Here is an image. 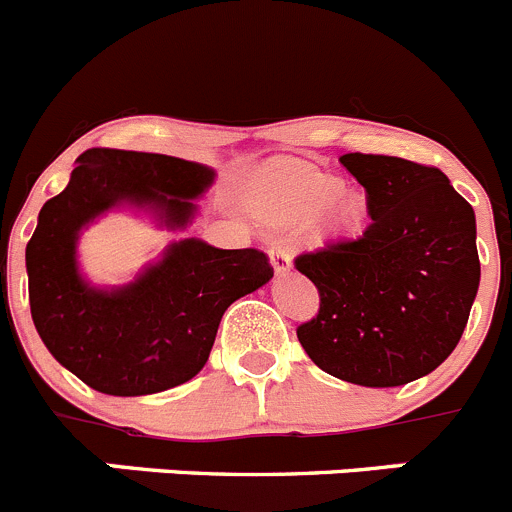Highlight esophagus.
<instances>
[{
	"mask_svg": "<svg viewBox=\"0 0 512 512\" xmlns=\"http://www.w3.org/2000/svg\"><path fill=\"white\" fill-rule=\"evenodd\" d=\"M270 262L278 275H285V272H290V267H293V255H290L288 247H283L280 242H272Z\"/></svg>",
	"mask_w": 512,
	"mask_h": 512,
	"instance_id": "1",
	"label": "esophagus"
}]
</instances>
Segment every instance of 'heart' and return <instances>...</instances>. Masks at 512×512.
Wrapping results in <instances>:
<instances>
[{
  "label": "heart",
  "instance_id": "heart-1",
  "mask_svg": "<svg viewBox=\"0 0 512 512\" xmlns=\"http://www.w3.org/2000/svg\"><path fill=\"white\" fill-rule=\"evenodd\" d=\"M250 204L270 222L293 224L315 217L318 229L343 237L364 229L369 197L361 189L341 186L331 174L300 161H272L250 186Z\"/></svg>",
  "mask_w": 512,
  "mask_h": 512
}]
</instances>
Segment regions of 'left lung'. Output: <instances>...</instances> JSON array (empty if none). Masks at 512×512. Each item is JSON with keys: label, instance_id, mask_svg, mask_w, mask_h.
<instances>
[{"label": "left lung", "instance_id": "left-lung-1", "mask_svg": "<svg viewBox=\"0 0 512 512\" xmlns=\"http://www.w3.org/2000/svg\"><path fill=\"white\" fill-rule=\"evenodd\" d=\"M371 224L295 257L321 308L298 326L318 369L358 386L409 384L455 351L480 285L475 212L434 166L346 154Z\"/></svg>", "mask_w": 512, "mask_h": 512}]
</instances>
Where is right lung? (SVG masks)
I'll list each match as a JSON object with an SVG mask.
<instances>
[{"mask_svg": "<svg viewBox=\"0 0 512 512\" xmlns=\"http://www.w3.org/2000/svg\"><path fill=\"white\" fill-rule=\"evenodd\" d=\"M70 184L47 199L27 242L30 310L47 351L100 394L143 396L194 379L207 364L224 310L272 278L265 252L181 240L123 288H95L78 270V237L111 209L154 212L184 229L212 186L194 161L88 148Z\"/></svg>", "mask_w": 512, "mask_h": 512, "instance_id": "add662e5", "label": "right lung"}]
</instances>
